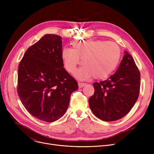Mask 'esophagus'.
<instances>
[{
	"instance_id": "1",
	"label": "esophagus",
	"mask_w": 154,
	"mask_h": 154,
	"mask_svg": "<svg viewBox=\"0 0 154 154\" xmlns=\"http://www.w3.org/2000/svg\"><path fill=\"white\" fill-rule=\"evenodd\" d=\"M86 83H83V82H79V87H80V88H82V87H83L84 86H85V85H86Z\"/></svg>"
}]
</instances>
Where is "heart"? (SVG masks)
<instances>
[{"label": "heart", "instance_id": "b5f03b06", "mask_svg": "<svg viewBox=\"0 0 154 154\" xmlns=\"http://www.w3.org/2000/svg\"><path fill=\"white\" fill-rule=\"evenodd\" d=\"M121 56L120 47L106 40L77 42L72 48H65L62 52L63 66L71 74H75L82 59L84 67L78 73L80 79L93 76L97 79L108 77L117 68Z\"/></svg>", "mask_w": 154, "mask_h": 154}]
</instances>
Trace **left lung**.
<instances>
[{
	"label": "left lung",
	"instance_id": "1",
	"mask_svg": "<svg viewBox=\"0 0 154 154\" xmlns=\"http://www.w3.org/2000/svg\"><path fill=\"white\" fill-rule=\"evenodd\" d=\"M93 85L95 92L88 104L97 117L111 122L126 116L138 99L140 87V74L132 55L125 52L115 74Z\"/></svg>",
	"mask_w": 154,
	"mask_h": 154
}]
</instances>
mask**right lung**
Segmentation results:
<instances>
[{
	"mask_svg": "<svg viewBox=\"0 0 154 154\" xmlns=\"http://www.w3.org/2000/svg\"><path fill=\"white\" fill-rule=\"evenodd\" d=\"M62 37L46 34L28 48L18 67L17 93L23 106L36 119L52 122L62 117L76 80L63 67Z\"/></svg>",
	"mask_w": 154,
	"mask_h": 154,
	"instance_id": "1",
	"label": "right lung"
}]
</instances>
